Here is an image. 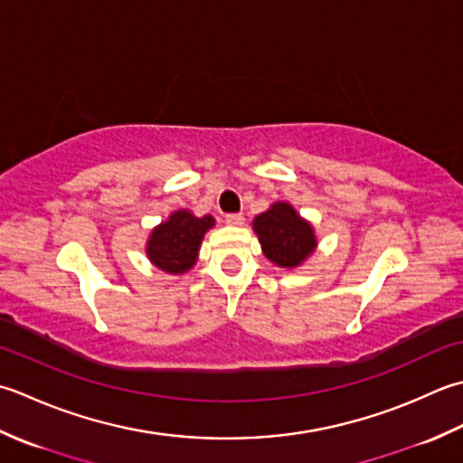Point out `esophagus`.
<instances>
[{
	"label": "esophagus",
	"mask_w": 463,
	"mask_h": 463,
	"mask_svg": "<svg viewBox=\"0 0 463 463\" xmlns=\"http://www.w3.org/2000/svg\"><path fill=\"white\" fill-rule=\"evenodd\" d=\"M225 223L233 225V228H238V225H243V215L241 213H228V215H225Z\"/></svg>",
	"instance_id": "esophagus-1"
}]
</instances>
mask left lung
<instances>
[{"mask_svg": "<svg viewBox=\"0 0 463 463\" xmlns=\"http://www.w3.org/2000/svg\"><path fill=\"white\" fill-rule=\"evenodd\" d=\"M251 228L261 243L263 256L278 268H301L317 248L314 225L301 218L289 202H273L253 218Z\"/></svg>", "mask_w": 463, "mask_h": 463, "instance_id": "left-lung-1", "label": "left lung"}]
</instances>
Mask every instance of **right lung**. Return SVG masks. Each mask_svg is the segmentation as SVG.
<instances>
[{
	"label": "right lung",
	"mask_w": 463,
	"mask_h": 463,
	"mask_svg": "<svg viewBox=\"0 0 463 463\" xmlns=\"http://www.w3.org/2000/svg\"><path fill=\"white\" fill-rule=\"evenodd\" d=\"M215 225L213 215L197 218L190 210H175L169 218L149 232L146 241V256L154 268L172 276L190 271L203 241V235Z\"/></svg>",
	"instance_id": "right-lung-1"
}]
</instances>
